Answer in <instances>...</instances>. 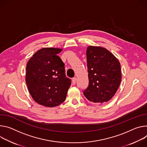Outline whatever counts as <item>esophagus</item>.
I'll return each mask as SVG.
<instances>
[{"label": "esophagus", "mask_w": 147, "mask_h": 147, "mask_svg": "<svg viewBox=\"0 0 147 147\" xmlns=\"http://www.w3.org/2000/svg\"><path fill=\"white\" fill-rule=\"evenodd\" d=\"M72 84H73L74 85H75V84H76V78H74L72 79Z\"/></svg>", "instance_id": "obj_1"}]
</instances>
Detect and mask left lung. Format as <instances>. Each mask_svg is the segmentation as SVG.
I'll use <instances>...</instances> for the list:
<instances>
[{"mask_svg": "<svg viewBox=\"0 0 147 147\" xmlns=\"http://www.w3.org/2000/svg\"><path fill=\"white\" fill-rule=\"evenodd\" d=\"M86 57L89 83L84 94L90 102L106 103L115 94L121 81L120 62L102 47L88 46Z\"/></svg>", "mask_w": 147, "mask_h": 147, "instance_id": "8db88e82", "label": "left lung"}]
</instances>
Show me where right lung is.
I'll return each mask as SVG.
<instances>
[{
	"mask_svg": "<svg viewBox=\"0 0 147 147\" xmlns=\"http://www.w3.org/2000/svg\"><path fill=\"white\" fill-rule=\"evenodd\" d=\"M58 48H43L28 60L26 82L35 102L48 107L57 106L66 99L71 79L65 76V64L57 55Z\"/></svg>",
	"mask_w": 147,
	"mask_h": 147,
	"instance_id": "obj_1",
	"label": "right lung"
}]
</instances>
